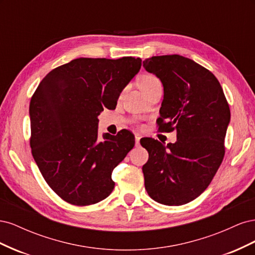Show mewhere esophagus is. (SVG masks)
I'll use <instances>...</instances> for the list:
<instances>
[{
    "instance_id": "obj_1",
    "label": "esophagus",
    "mask_w": 255,
    "mask_h": 255,
    "mask_svg": "<svg viewBox=\"0 0 255 255\" xmlns=\"http://www.w3.org/2000/svg\"><path fill=\"white\" fill-rule=\"evenodd\" d=\"M140 136L139 135H136L135 136V143H136V145H139V142H140Z\"/></svg>"
}]
</instances>
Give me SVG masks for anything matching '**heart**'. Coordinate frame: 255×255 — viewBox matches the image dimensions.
Listing matches in <instances>:
<instances>
[{"label": "heart", "mask_w": 255, "mask_h": 255, "mask_svg": "<svg viewBox=\"0 0 255 255\" xmlns=\"http://www.w3.org/2000/svg\"><path fill=\"white\" fill-rule=\"evenodd\" d=\"M158 84H161L159 79L156 75H154L152 73L142 74L140 76L139 81H138V86H139V88L142 90L143 94L148 90H150L151 88H153L154 86H156Z\"/></svg>", "instance_id": "heart-1"}]
</instances>
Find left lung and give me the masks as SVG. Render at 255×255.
Segmentation results:
<instances>
[{"label": "left lung", "mask_w": 255, "mask_h": 255, "mask_svg": "<svg viewBox=\"0 0 255 255\" xmlns=\"http://www.w3.org/2000/svg\"><path fill=\"white\" fill-rule=\"evenodd\" d=\"M143 67L164 86L158 130H176L174 143L140 140L149 152L142 166L144 187L158 203L186 204L207 188L225 157L229 103L217 78L187 57L152 56Z\"/></svg>", "instance_id": "8db88e82"}]
</instances>
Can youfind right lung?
Instances as JSON below:
<instances>
[{"label":"right lung","instance_id":"add662e5","mask_svg":"<svg viewBox=\"0 0 255 255\" xmlns=\"http://www.w3.org/2000/svg\"><path fill=\"white\" fill-rule=\"evenodd\" d=\"M141 59L81 57L53 69L38 85L29 103L33 157L45 182L64 201L91 205L115 187L114 169L135 144L122 129L98 140V116L115 109Z\"/></svg>","mask_w":255,"mask_h":255}]
</instances>
